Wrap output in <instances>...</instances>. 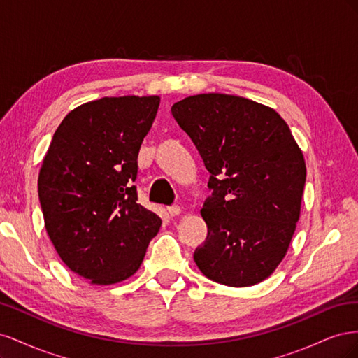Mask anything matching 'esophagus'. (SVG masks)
Returning a JSON list of instances; mask_svg holds the SVG:
<instances>
[{
  "label": "esophagus",
  "mask_w": 358,
  "mask_h": 358,
  "mask_svg": "<svg viewBox=\"0 0 358 358\" xmlns=\"http://www.w3.org/2000/svg\"><path fill=\"white\" fill-rule=\"evenodd\" d=\"M167 212L170 216H178V215H180L182 209L179 208V206L175 204V206H170V208H167Z\"/></svg>",
  "instance_id": "obj_1"
}]
</instances>
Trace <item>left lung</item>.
Listing matches in <instances>:
<instances>
[{
  "instance_id": "left-lung-1",
  "label": "left lung",
  "mask_w": 358,
  "mask_h": 358,
  "mask_svg": "<svg viewBox=\"0 0 358 358\" xmlns=\"http://www.w3.org/2000/svg\"><path fill=\"white\" fill-rule=\"evenodd\" d=\"M171 115L210 173L208 237L194 252L201 273L229 287L267 279L285 257L300 218L306 164L272 107L237 95L199 94Z\"/></svg>"
}]
</instances>
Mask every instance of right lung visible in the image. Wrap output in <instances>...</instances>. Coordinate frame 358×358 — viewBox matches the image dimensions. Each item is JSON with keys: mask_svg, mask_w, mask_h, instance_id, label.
<instances>
[{"mask_svg": "<svg viewBox=\"0 0 358 358\" xmlns=\"http://www.w3.org/2000/svg\"><path fill=\"white\" fill-rule=\"evenodd\" d=\"M159 96H104L57 128L38 173L46 231L71 272L95 285L133 276L161 218L137 203V157Z\"/></svg>", "mask_w": 358, "mask_h": 358, "instance_id": "1", "label": "right lung"}]
</instances>
